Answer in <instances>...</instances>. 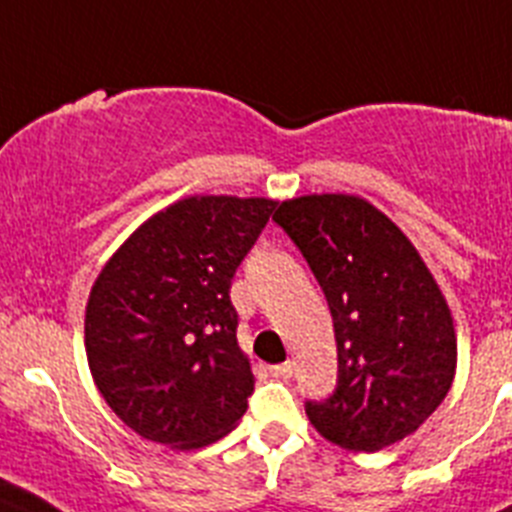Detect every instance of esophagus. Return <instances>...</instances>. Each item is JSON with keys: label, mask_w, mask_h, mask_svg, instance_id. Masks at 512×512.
<instances>
[{"label": "esophagus", "mask_w": 512, "mask_h": 512, "mask_svg": "<svg viewBox=\"0 0 512 512\" xmlns=\"http://www.w3.org/2000/svg\"><path fill=\"white\" fill-rule=\"evenodd\" d=\"M269 372L277 379H289L292 377V372H295V364H292V361H284V364L269 366Z\"/></svg>", "instance_id": "esophagus-1"}]
</instances>
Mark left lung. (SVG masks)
<instances>
[{
	"label": "left lung",
	"mask_w": 512,
	"mask_h": 512,
	"mask_svg": "<svg viewBox=\"0 0 512 512\" xmlns=\"http://www.w3.org/2000/svg\"><path fill=\"white\" fill-rule=\"evenodd\" d=\"M328 300L338 384L307 402L323 438L379 451L415 433L451 390L454 318L408 235L356 194H305L274 215Z\"/></svg>",
	"instance_id": "left-lung-1"
}]
</instances>
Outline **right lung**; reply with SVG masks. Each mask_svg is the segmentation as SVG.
Here are the masks:
<instances>
[{
  "label": "right lung",
  "mask_w": 512,
  "mask_h": 512,
  "mask_svg": "<svg viewBox=\"0 0 512 512\" xmlns=\"http://www.w3.org/2000/svg\"><path fill=\"white\" fill-rule=\"evenodd\" d=\"M277 202L194 194L122 243L89 292L94 384L148 441L192 451L235 428L253 392L230 282Z\"/></svg>",
  "instance_id": "right-lung-1"
}]
</instances>
